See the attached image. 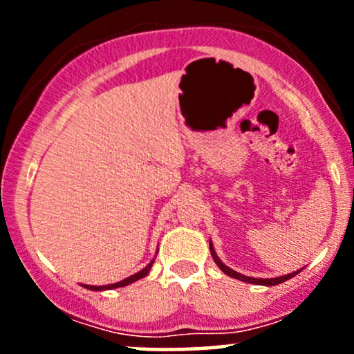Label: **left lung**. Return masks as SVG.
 <instances>
[{"mask_svg":"<svg viewBox=\"0 0 354 354\" xmlns=\"http://www.w3.org/2000/svg\"><path fill=\"white\" fill-rule=\"evenodd\" d=\"M209 251H211V256H213L214 263H216L218 268L223 271V273L231 276V278H234V279H239V281H243V283L259 284V286H276V284H281L284 281H288V279L295 278V276L303 270V268H301V270H296V271H293V273H288L284 276H276V278H253V276L241 274V273H238V271L231 270L230 266H226L225 263H223L221 259L218 258V254H216V251H214V246H213V243H211V239H209Z\"/></svg>","mask_w":354,"mask_h":354,"instance_id":"obj_1","label":"left lung"}]
</instances>
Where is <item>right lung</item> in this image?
<instances>
[{
  "label": "right lung",
  "instance_id": "add662e5",
  "mask_svg": "<svg viewBox=\"0 0 354 354\" xmlns=\"http://www.w3.org/2000/svg\"><path fill=\"white\" fill-rule=\"evenodd\" d=\"M156 254H158V250H156ZM154 258H156V256H154ZM154 258L151 259V261L148 263V265H146V266L143 268V270H140V271H138V273L128 276V278L121 279V281H118V283L104 284V286H95V284H83V283H81V286L86 288V290H91V291H106V290H116V288L128 286V284H131V283L138 281V279L145 278V276L149 273V270H151V266H153V263H154Z\"/></svg>",
  "mask_w": 354,
  "mask_h": 354
}]
</instances>
